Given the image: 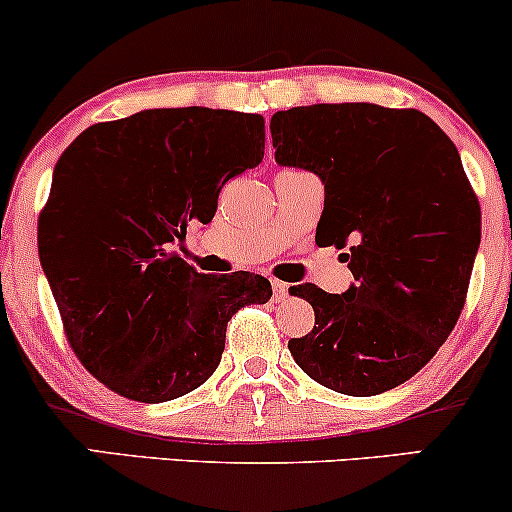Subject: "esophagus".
Segmentation results:
<instances>
[{
	"label": "esophagus",
	"mask_w": 512,
	"mask_h": 512,
	"mask_svg": "<svg viewBox=\"0 0 512 512\" xmlns=\"http://www.w3.org/2000/svg\"><path fill=\"white\" fill-rule=\"evenodd\" d=\"M289 291H291V286L286 284V281L272 279V296H274V301H284V298H289Z\"/></svg>",
	"instance_id": "1"
}]
</instances>
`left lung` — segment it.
I'll return each instance as SVG.
<instances>
[{"instance_id":"left-lung-1","label":"left lung","mask_w":512,"mask_h":512,"mask_svg":"<svg viewBox=\"0 0 512 512\" xmlns=\"http://www.w3.org/2000/svg\"><path fill=\"white\" fill-rule=\"evenodd\" d=\"M269 127L276 163L325 182L317 238L346 248L354 274L342 296L291 289L315 310L313 332L289 342L293 361L351 397L407 383L455 330L481 240L455 144L419 110L373 103L281 110Z\"/></svg>"}]
</instances>
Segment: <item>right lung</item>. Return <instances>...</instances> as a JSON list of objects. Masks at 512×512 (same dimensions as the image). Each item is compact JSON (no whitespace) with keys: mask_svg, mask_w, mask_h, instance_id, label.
I'll return each mask as SVG.
<instances>
[{"mask_svg":"<svg viewBox=\"0 0 512 512\" xmlns=\"http://www.w3.org/2000/svg\"><path fill=\"white\" fill-rule=\"evenodd\" d=\"M262 158V115L211 108L98 122L60 156L40 262L69 346L108 390L146 404L197 390L219 368L228 320L269 301L264 276L202 274L170 250Z\"/></svg>","mask_w":512,"mask_h":512,"instance_id":"obj_1","label":"right lung"}]
</instances>
